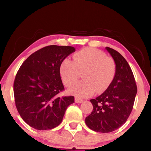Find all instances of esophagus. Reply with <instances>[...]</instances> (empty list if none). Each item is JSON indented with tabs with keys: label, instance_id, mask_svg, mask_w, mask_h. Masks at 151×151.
I'll return each instance as SVG.
<instances>
[{
	"label": "esophagus",
	"instance_id": "obj_1",
	"mask_svg": "<svg viewBox=\"0 0 151 151\" xmlns=\"http://www.w3.org/2000/svg\"><path fill=\"white\" fill-rule=\"evenodd\" d=\"M75 102L76 103H82V102H83V100L80 99V98H78V97H76Z\"/></svg>",
	"mask_w": 151,
	"mask_h": 151
}]
</instances>
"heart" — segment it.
<instances>
[{
    "label": "heart",
    "instance_id": "obj_1",
    "mask_svg": "<svg viewBox=\"0 0 151 151\" xmlns=\"http://www.w3.org/2000/svg\"><path fill=\"white\" fill-rule=\"evenodd\" d=\"M60 75L67 86L72 85L83 73L82 79L69 89L79 98H86L95 91L102 92L109 86L116 73L114 60L104 52L94 48H86L73 55V61L65 59L59 68Z\"/></svg>",
    "mask_w": 151,
    "mask_h": 151
}]
</instances>
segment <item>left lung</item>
I'll return each instance as SVG.
<instances>
[{"instance_id":"left-lung-1","label":"left lung","mask_w":151,"mask_h":151,"mask_svg":"<svg viewBox=\"0 0 151 151\" xmlns=\"http://www.w3.org/2000/svg\"><path fill=\"white\" fill-rule=\"evenodd\" d=\"M105 48L115 62V76L103 94L90 100L93 110L85 119L90 129L101 133L115 131L126 123L137 93L135 79L128 63L115 50Z\"/></svg>"}]
</instances>
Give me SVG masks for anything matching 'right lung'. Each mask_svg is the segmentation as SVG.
Returning <instances> with one entry per match:
<instances>
[{
    "label": "right lung",
    "instance_id": "1",
    "mask_svg": "<svg viewBox=\"0 0 151 151\" xmlns=\"http://www.w3.org/2000/svg\"><path fill=\"white\" fill-rule=\"evenodd\" d=\"M73 46L50 45L32 54L16 74L13 92L17 109L23 120L38 130L61 124L73 96L59 97L64 90L59 68L63 60L75 52Z\"/></svg>",
    "mask_w": 151,
    "mask_h": 151
}]
</instances>
